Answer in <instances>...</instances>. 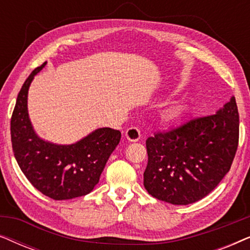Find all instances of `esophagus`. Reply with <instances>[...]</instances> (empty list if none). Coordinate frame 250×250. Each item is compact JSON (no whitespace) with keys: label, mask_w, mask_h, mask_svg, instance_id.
Instances as JSON below:
<instances>
[{"label":"esophagus","mask_w":250,"mask_h":250,"mask_svg":"<svg viewBox=\"0 0 250 250\" xmlns=\"http://www.w3.org/2000/svg\"><path fill=\"white\" fill-rule=\"evenodd\" d=\"M125 138L127 139L129 142H136V141H139L140 138H141V133H140L139 128L129 127L126 129Z\"/></svg>","instance_id":"esophagus-1"}]
</instances>
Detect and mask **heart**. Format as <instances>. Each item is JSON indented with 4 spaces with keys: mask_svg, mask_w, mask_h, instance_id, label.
Instances as JSON below:
<instances>
[{
    "mask_svg": "<svg viewBox=\"0 0 250 250\" xmlns=\"http://www.w3.org/2000/svg\"><path fill=\"white\" fill-rule=\"evenodd\" d=\"M182 107L179 104L175 105H170V107L166 108L165 110L163 111L162 114V121L166 124H170V123H174L176 119H179V117L182 114Z\"/></svg>",
    "mask_w": 250,
    "mask_h": 250,
    "instance_id": "obj_1",
    "label": "heart"
}]
</instances>
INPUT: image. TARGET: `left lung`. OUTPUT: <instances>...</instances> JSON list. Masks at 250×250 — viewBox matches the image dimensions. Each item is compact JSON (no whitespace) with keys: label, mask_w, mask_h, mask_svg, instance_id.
<instances>
[{"label":"left lung","mask_w":250,"mask_h":250,"mask_svg":"<svg viewBox=\"0 0 250 250\" xmlns=\"http://www.w3.org/2000/svg\"><path fill=\"white\" fill-rule=\"evenodd\" d=\"M238 141V107L231 97L216 114L146 140L145 188L165 203H196L210 193L230 170Z\"/></svg>","instance_id":"obj_1"}]
</instances>
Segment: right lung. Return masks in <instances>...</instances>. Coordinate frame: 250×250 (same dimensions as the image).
Segmentation results:
<instances>
[{"instance_id": "obj_1", "label": "right lung", "mask_w": 250, "mask_h": 250, "mask_svg": "<svg viewBox=\"0 0 250 250\" xmlns=\"http://www.w3.org/2000/svg\"><path fill=\"white\" fill-rule=\"evenodd\" d=\"M44 62L29 75L11 118V141L20 169L34 188L54 200L90 193L99 183L109 157L121 141V132L101 127L71 145H58L37 134L28 114V90Z\"/></svg>"}]
</instances>
